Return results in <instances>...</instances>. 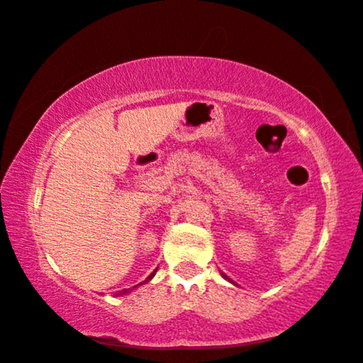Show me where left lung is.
<instances>
[{"mask_svg": "<svg viewBox=\"0 0 363 363\" xmlns=\"http://www.w3.org/2000/svg\"><path fill=\"white\" fill-rule=\"evenodd\" d=\"M223 277H224V279H225V280H229V281H232V280H230V279H229V277H227V275H224V274H223ZM232 284H233V281H232ZM233 285H235V284H233Z\"/></svg>", "mask_w": 363, "mask_h": 363, "instance_id": "obj_1", "label": "left lung"}]
</instances>
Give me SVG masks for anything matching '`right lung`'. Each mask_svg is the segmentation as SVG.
Returning <instances> with one entry per match:
<instances>
[{"label":"right lung","instance_id":"obj_1","mask_svg":"<svg viewBox=\"0 0 363 363\" xmlns=\"http://www.w3.org/2000/svg\"><path fill=\"white\" fill-rule=\"evenodd\" d=\"M155 272H157V270H153V272L149 275V277H147L144 281H143V284H139V285H144V284H147V281H149V280H152L153 279V275H155ZM139 285H136V286H133V288H138ZM133 288H126V290H121V291H116L115 293V296H123V294H128V293H131L133 291Z\"/></svg>","mask_w":363,"mask_h":363}]
</instances>
